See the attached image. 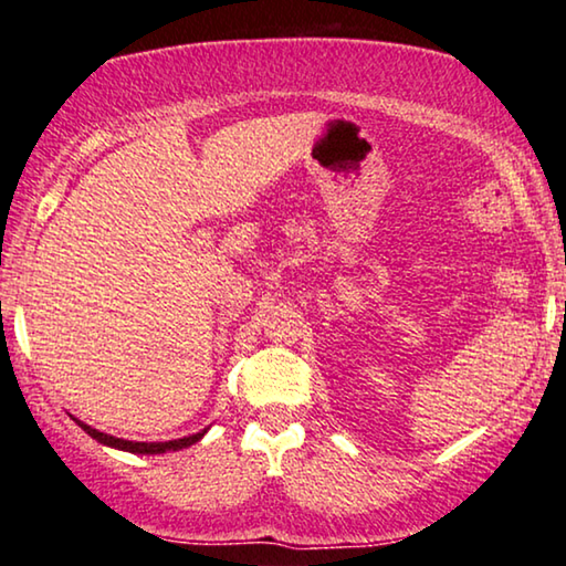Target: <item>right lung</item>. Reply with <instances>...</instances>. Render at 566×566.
<instances>
[{"mask_svg":"<svg viewBox=\"0 0 566 566\" xmlns=\"http://www.w3.org/2000/svg\"><path fill=\"white\" fill-rule=\"evenodd\" d=\"M78 428H84L86 433L92 436L94 441L105 443V446H113L117 451H130V453H166V451H179V449H187V446H192L202 439L207 433V428L200 433H192V436H185V439H174V441H156V443H146V441H125V439H115V436L109 433H102L97 428L82 423V420L74 418Z\"/></svg>","mask_w":566,"mask_h":566,"instance_id":"add662e5","label":"right lung"}]
</instances>
